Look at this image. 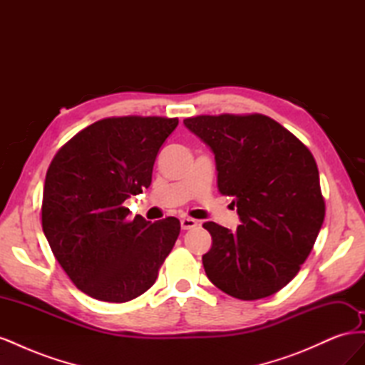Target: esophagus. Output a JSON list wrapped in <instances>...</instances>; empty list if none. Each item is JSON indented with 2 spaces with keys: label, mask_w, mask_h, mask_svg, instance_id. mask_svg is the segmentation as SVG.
Instances as JSON below:
<instances>
[{
  "label": "esophagus",
  "mask_w": 365,
  "mask_h": 365,
  "mask_svg": "<svg viewBox=\"0 0 365 365\" xmlns=\"http://www.w3.org/2000/svg\"><path fill=\"white\" fill-rule=\"evenodd\" d=\"M195 227H197V220H195L192 217H182L181 219V228L182 230H192Z\"/></svg>",
  "instance_id": "34e87169"
}]
</instances>
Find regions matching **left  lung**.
<instances>
[{"label":"left lung","instance_id":"1","mask_svg":"<svg viewBox=\"0 0 365 365\" xmlns=\"http://www.w3.org/2000/svg\"><path fill=\"white\" fill-rule=\"evenodd\" d=\"M184 125L213 150L219 192L233 196L235 233L205 222L213 245L207 277L239 300H259L288 284L311 254L326 204L315 158L303 143L263 114L196 115Z\"/></svg>","mask_w":365,"mask_h":365}]
</instances>
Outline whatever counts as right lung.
Listing matches in <instances>:
<instances>
[{
    "mask_svg": "<svg viewBox=\"0 0 365 365\" xmlns=\"http://www.w3.org/2000/svg\"><path fill=\"white\" fill-rule=\"evenodd\" d=\"M178 118L108 117L56 152L46 175L42 230L54 257L86 295L125 303L155 283L181 224L129 220L123 205L152 182L157 153Z\"/></svg>",
    "mask_w": 365,
    "mask_h": 365,
    "instance_id": "right-lung-1",
    "label": "right lung"
}]
</instances>
